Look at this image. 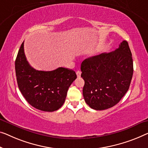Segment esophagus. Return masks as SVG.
Instances as JSON below:
<instances>
[{
	"label": "esophagus",
	"instance_id": "1",
	"mask_svg": "<svg viewBox=\"0 0 148 148\" xmlns=\"http://www.w3.org/2000/svg\"><path fill=\"white\" fill-rule=\"evenodd\" d=\"M81 71H80V70H78V71L76 72V75H77V77H78V78H80V76H81Z\"/></svg>",
	"mask_w": 148,
	"mask_h": 148
}]
</instances>
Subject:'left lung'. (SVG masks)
<instances>
[{
	"label": "left lung",
	"mask_w": 148,
	"mask_h": 148,
	"mask_svg": "<svg viewBox=\"0 0 148 148\" xmlns=\"http://www.w3.org/2000/svg\"><path fill=\"white\" fill-rule=\"evenodd\" d=\"M86 103L96 110L113 107L129 89L133 60L128 43L123 40L113 52L85 59L81 64Z\"/></svg>",
	"instance_id": "obj_1"
}]
</instances>
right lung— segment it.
<instances>
[{
  "instance_id": "right-lung-1",
  "label": "right lung",
  "mask_w": 148,
  "mask_h": 148,
  "mask_svg": "<svg viewBox=\"0 0 148 148\" xmlns=\"http://www.w3.org/2000/svg\"><path fill=\"white\" fill-rule=\"evenodd\" d=\"M18 86L24 98L35 108L54 112L61 108L67 92L77 76L74 70L62 67L52 71L33 68L26 60L24 42L15 60Z\"/></svg>"
}]
</instances>
